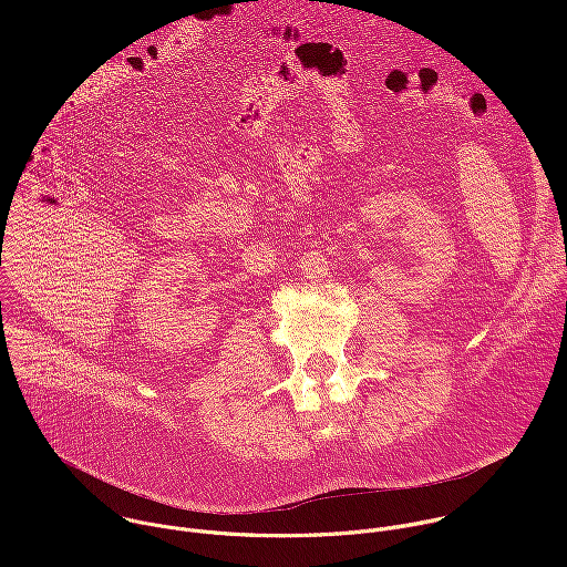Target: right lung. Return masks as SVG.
I'll list each match as a JSON object with an SVG mask.
<instances>
[{
    "label": "right lung",
    "mask_w": 567,
    "mask_h": 567,
    "mask_svg": "<svg viewBox=\"0 0 567 567\" xmlns=\"http://www.w3.org/2000/svg\"><path fill=\"white\" fill-rule=\"evenodd\" d=\"M0 265H2V258H0Z\"/></svg>",
    "instance_id": "right-lung-1"
}]
</instances>
